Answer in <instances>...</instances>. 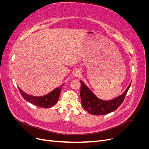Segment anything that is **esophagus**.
<instances>
[{
	"mask_svg": "<svg viewBox=\"0 0 149 149\" xmlns=\"http://www.w3.org/2000/svg\"><path fill=\"white\" fill-rule=\"evenodd\" d=\"M81 75V72L79 70H75V71L74 72V74H73V75L75 77H79Z\"/></svg>",
	"mask_w": 149,
	"mask_h": 149,
	"instance_id": "34e87169",
	"label": "esophagus"
}]
</instances>
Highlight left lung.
Wrapping results in <instances>:
<instances>
[{
    "label": "left lung",
    "instance_id": "8db88e82",
    "mask_svg": "<svg viewBox=\"0 0 149 149\" xmlns=\"http://www.w3.org/2000/svg\"><path fill=\"white\" fill-rule=\"evenodd\" d=\"M80 81L81 83L80 97L82 106L84 110L89 113L95 115H106L118 109L123 102L131 84H129L121 95L111 100L104 101L97 97L81 80Z\"/></svg>",
    "mask_w": 149,
    "mask_h": 149
}]
</instances>
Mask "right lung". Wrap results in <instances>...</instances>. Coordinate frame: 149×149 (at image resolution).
Masks as SVG:
<instances>
[{
  "label": "right lung",
  "instance_id": "obj_1",
  "mask_svg": "<svg viewBox=\"0 0 149 149\" xmlns=\"http://www.w3.org/2000/svg\"><path fill=\"white\" fill-rule=\"evenodd\" d=\"M63 84H63L60 87L54 89L52 91L48 93V94L41 97H35L28 95L22 91V89H20L19 87L18 88L22 96L26 101L38 107L48 108L55 105L57 103L60 94V92Z\"/></svg>",
  "mask_w": 149,
  "mask_h": 149
}]
</instances>
